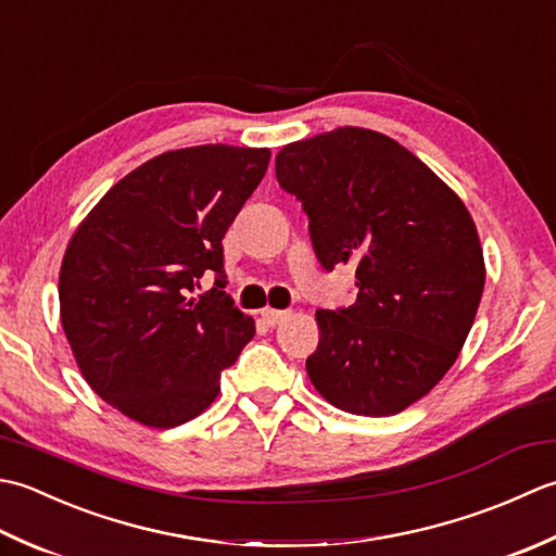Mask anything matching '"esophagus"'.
Instances as JSON below:
<instances>
[{
  "mask_svg": "<svg viewBox=\"0 0 556 556\" xmlns=\"http://www.w3.org/2000/svg\"><path fill=\"white\" fill-rule=\"evenodd\" d=\"M290 316V312H282V309H270V307H266V309H262V319L268 324V326H278V324H282Z\"/></svg>",
  "mask_w": 556,
  "mask_h": 556,
  "instance_id": "obj_1",
  "label": "esophagus"
}]
</instances>
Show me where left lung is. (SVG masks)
Listing matches in <instances>:
<instances>
[{
    "instance_id": "obj_1",
    "label": "left lung",
    "mask_w": 556,
    "mask_h": 556,
    "mask_svg": "<svg viewBox=\"0 0 556 556\" xmlns=\"http://www.w3.org/2000/svg\"><path fill=\"white\" fill-rule=\"evenodd\" d=\"M276 177L309 215L319 264H353L357 278L355 304L316 312L314 389L353 415L405 410L444 379L480 307L470 211L420 157L362 127L282 146Z\"/></svg>"
}]
</instances>
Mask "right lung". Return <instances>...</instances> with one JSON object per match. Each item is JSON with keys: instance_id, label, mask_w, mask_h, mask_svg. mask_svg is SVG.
Listing matches in <instances>:
<instances>
[{"instance_id": "right-lung-1", "label": "right lung", "mask_w": 556, "mask_h": 556, "mask_svg": "<svg viewBox=\"0 0 556 556\" xmlns=\"http://www.w3.org/2000/svg\"><path fill=\"white\" fill-rule=\"evenodd\" d=\"M268 149L208 143L151 157L78 223L60 268V319L88 387L129 420L169 429L220 393L254 338L225 294L223 237L262 182ZM213 269L216 288L187 299Z\"/></svg>"}]
</instances>
